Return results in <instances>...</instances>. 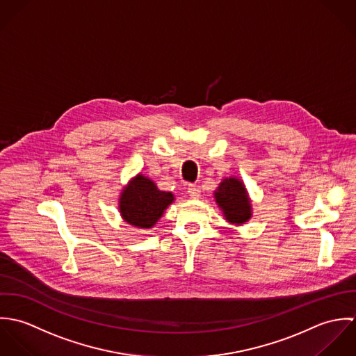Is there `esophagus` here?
Returning a JSON list of instances; mask_svg holds the SVG:
<instances>
[{"mask_svg": "<svg viewBox=\"0 0 356 356\" xmlns=\"http://www.w3.org/2000/svg\"><path fill=\"white\" fill-rule=\"evenodd\" d=\"M188 195H189L192 199H199V197H200V189H199V186H196V185H189V186H188Z\"/></svg>", "mask_w": 356, "mask_h": 356, "instance_id": "1", "label": "esophagus"}]
</instances>
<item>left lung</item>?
Masks as SVG:
<instances>
[{
	"label": "left lung",
	"instance_id": "8db88e82",
	"mask_svg": "<svg viewBox=\"0 0 356 356\" xmlns=\"http://www.w3.org/2000/svg\"><path fill=\"white\" fill-rule=\"evenodd\" d=\"M213 196L227 222L243 225L251 219V200L241 179L234 177L225 178L213 192Z\"/></svg>",
	"mask_w": 356,
	"mask_h": 356
}]
</instances>
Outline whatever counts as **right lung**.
Listing matches in <instances>:
<instances>
[{
    "label": "right lung",
    "instance_id": "1",
    "mask_svg": "<svg viewBox=\"0 0 356 356\" xmlns=\"http://www.w3.org/2000/svg\"><path fill=\"white\" fill-rule=\"evenodd\" d=\"M172 202V193L159 191L148 177L138 174L122 191L119 211L129 225L151 229Z\"/></svg>",
    "mask_w": 356,
    "mask_h": 356
}]
</instances>
